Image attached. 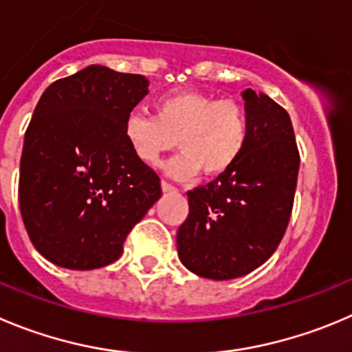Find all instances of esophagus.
Masks as SVG:
<instances>
[{"instance_id": "1", "label": "esophagus", "mask_w": 352, "mask_h": 352, "mask_svg": "<svg viewBox=\"0 0 352 352\" xmlns=\"http://www.w3.org/2000/svg\"><path fill=\"white\" fill-rule=\"evenodd\" d=\"M161 189H163V192H175L177 191V187L172 186V184H168L166 180H163V182H161Z\"/></svg>"}]
</instances>
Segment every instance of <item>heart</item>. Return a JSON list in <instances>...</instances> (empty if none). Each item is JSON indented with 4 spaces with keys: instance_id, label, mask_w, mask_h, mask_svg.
Here are the masks:
<instances>
[{
    "instance_id": "1",
    "label": "heart",
    "mask_w": 352,
    "mask_h": 352,
    "mask_svg": "<svg viewBox=\"0 0 352 352\" xmlns=\"http://www.w3.org/2000/svg\"><path fill=\"white\" fill-rule=\"evenodd\" d=\"M248 133V113L239 102L195 90L165 95L156 102V116L131 113L123 123L124 142L146 165H156L177 139L182 153L165 170L182 180L198 172L205 177L228 172L245 151Z\"/></svg>"
}]
</instances>
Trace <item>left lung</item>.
Listing matches in <instances>:
<instances>
[{
    "label": "left lung",
    "mask_w": 352,
    "mask_h": 352,
    "mask_svg": "<svg viewBox=\"0 0 352 352\" xmlns=\"http://www.w3.org/2000/svg\"><path fill=\"white\" fill-rule=\"evenodd\" d=\"M250 133L234 165L187 192L189 215L177 232L184 265L208 280H232L261 267L287 231L298 156L287 111L265 94L243 91Z\"/></svg>",
    "instance_id": "1"
}]
</instances>
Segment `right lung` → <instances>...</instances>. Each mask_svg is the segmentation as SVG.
Segmentation results:
<instances>
[{"mask_svg": "<svg viewBox=\"0 0 352 352\" xmlns=\"http://www.w3.org/2000/svg\"><path fill=\"white\" fill-rule=\"evenodd\" d=\"M147 87L140 74L88 65L43 91L25 130L19 205L34 248L55 265L88 271L118 261L160 199V177L123 137Z\"/></svg>", "mask_w": 352, "mask_h": 352, "instance_id": "add662e5", "label": "right lung"}]
</instances>
